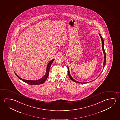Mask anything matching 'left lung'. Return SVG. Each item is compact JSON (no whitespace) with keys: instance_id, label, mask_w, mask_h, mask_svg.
I'll return each instance as SVG.
<instances>
[{"instance_id":"left-lung-1","label":"left lung","mask_w":120,"mask_h":120,"mask_svg":"<svg viewBox=\"0 0 120 120\" xmlns=\"http://www.w3.org/2000/svg\"><path fill=\"white\" fill-rule=\"evenodd\" d=\"M99 35H100V38H101V39L102 40V51H103V53H104V63H103V65H104V66H103V68H104V67L105 66V64H106V54H105V49H104V40L103 39V38H102V36L101 35V34H99ZM67 68H68V75H69V78L71 79V80H72L73 81H74V82H76L78 83H81V84H85V83H89V82H78V81H77L75 80L71 76V75H70V72H69V67H67ZM101 74H100V75ZM100 75H99V76H100ZM98 76V77H99ZM94 80H93L92 81H91V82H92Z\"/></svg>"}]
</instances>
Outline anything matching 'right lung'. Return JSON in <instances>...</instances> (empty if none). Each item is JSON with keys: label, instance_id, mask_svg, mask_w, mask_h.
<instances>
[{"label": "right lung", "instance_id": "right-lung-1", "mask_svg": "<svg viewBox=\"0 0 120 120\" xmlns=\"http://www.w3.org/2000/svg\"><path fill=\"white\" fill-rule=\"evenodd\" d=\"M54 60V59H53L51 60V61L49 62V63H48L47 66V68H46V73H45V75L43 76V77H42L40 79H39L37 80H25L24 79L20 78V77H19L18 75L16 74L15 72L14 71V73H15V74L16 75V76L18 77L19 79H21V80L23 81L24 82L27 83L28 84L30 85H40V84H42L44 82H45L46 79H47L48 76H49V69L50 68V67L51 66L52 63H53V61Z\"/></svg>", "mask_w": 120, "mask_h": 120}]
</instances>
